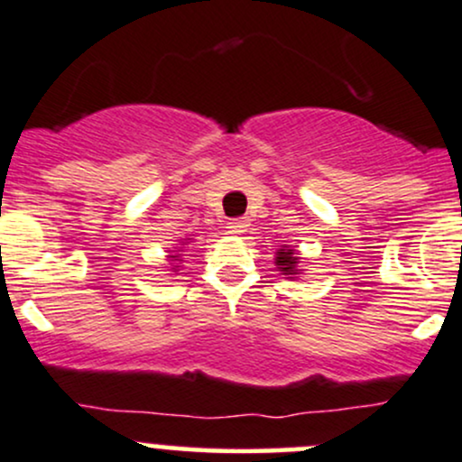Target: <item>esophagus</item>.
Wrapping results in <instances>:
<instances>
[{
  "label": "esophagus",
  "instance_id": "obj_1",
  "mask_svg": "<svg viewBox=\"0 0 462 462\" xmlns=\"http://www.w3.org/2000/svg\"><path fill=\"white\" fill-rule=\"evenodd\" d=\"M246 229H248L246 217H233V220L226 222V233H231V236H242Z\"/></svg>",
  "mask_w": 462,
  "mask_h": 462
}]
</instances>
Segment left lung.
<instances>
[{
  "label": "left lung",
  "instance_id": "1",
  "mask_svg": "<svg viewBox=\"0 0 462 462\" xmlns=\"http://www.w3.org/2000/svg\"><path fill=\"white\" fill-rule=\"evenodd\" d=\"M299 253L297 248H292L290 245H283L277 248V253H274V266H277V271L282 274H286L288 279H297V274H300V268H299Z\"/></svg>",
  "mask_w": 462,
  "mask_h": 462
}]
</instances>
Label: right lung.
I'll list each match as a JSON object with an SVG mask.
<instances>
[{
    "mask_svg": "<svg viewBox=\"0 0 462 462\" xmlns=\"http://www.w3.org/2000/svg\"><path fill=\"white\" fill-rule=\"evenodd\" d=\"M189 242H191V237H185V242H179V245L174 246V251L168 255L170 266H172V268H170V271H172L174 274H179V271H180V262H183V259H180V251H183V248L188 246Z\"/></svg>",
    "mask_w": 462,
    "mask_h": 462,
    "instance_id": "right-lung-1",
    "label": "right lung"
}]
</instances>
